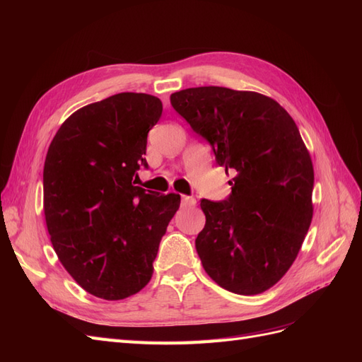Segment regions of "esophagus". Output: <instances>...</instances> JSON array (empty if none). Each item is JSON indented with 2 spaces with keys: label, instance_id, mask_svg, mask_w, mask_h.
Masks as SVG:
<instances>
[{
  "label": "esophagus",
  "instance_id": "obj_1",
  "mask_svg": "<svg viewBox=\"0 0 362 362\" xmlns=\"http://www.w3.org/2000/svg\"><path fill=\"white\" fill-rule=\"evenodd\" d=\"M181 204L182 206H194L196 205V199L192 198V196H181Z\"/></svg>",
  "mask_w": 362,
  "mask_h": 362
}]
</instances>
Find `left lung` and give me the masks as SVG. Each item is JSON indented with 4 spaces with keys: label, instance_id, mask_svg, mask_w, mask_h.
I'll return each mask as SVG.
<instances>
[{
    "label": "left lung",
    "instance_id": "8db88e82",
    "mask_svg": "<svg viewBox=\"0 0 362 362\" xmlns=\"http://www.w3.org/2000/svg\"><path fill=\"white\" fill-rule=\"evenodd\" d=\"M170 104L231 170L226 201H201L202 266L235 294H259L286 275L313 221L314 169L293 117L275 100L228 87H190Z\"/></svg>",
    "mask_w": 362,
    "mask_h": 362
}]
</instances>
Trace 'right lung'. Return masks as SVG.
Wrapping results in <instances>:
<instances>
[{"mask_svg": "<svg viewBox=\"0 0 362 362\" xmlns=\"http://www.w3.org/2000/svg\"><path fill=\"white\" fill-rule=\"evenodd\" d=\"M158 98L124 92L72 113L43 166V211L54 250L81 288L120 300L151 281L161 237L181 196L133 184L148 168L146 139Z\"/></svg>", "mask_w": 362, "mask_h": 362, "instance_id": "add662e5", "label": "right lung"}]
</instances>
